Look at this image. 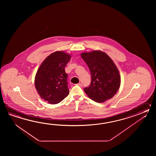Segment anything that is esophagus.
I'll return each instance as SVG.
<instances>
[{
    "instance_id": "1",
    "label": "esophagus",
    "mask_w": 156,
    "mask_h": 156,
    "mask_svg": "<svg viewBox=\"0 0 156 156\" xmlns=\"http://www.w3.org/2000/svg\"><path fill=\"white\" fill-rule=\"evenodd\" d=\"M76 85H78V86H83V84L81 83H77V84H76Z\"/></svg>"
}]
</instances>
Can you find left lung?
<instances>
[{
	"instance_id": "obj_1",
	"label": "left lung",
	"mask_w": 156,
	"mask_h": 156,
	"mask_svg": "<svg viewBox=\"0 0 156 156\" xmlns=\"http://www.w3.org/2000/svg\"><path fill=\"white\" fill-rule=\"evenodd\" d=\"M89 68L91 81L84 89L87 96L97 103H104L116 94L120 85V76L116 65L106 53L93 51L81 53Z\"/></svg>"
}]
</instances>
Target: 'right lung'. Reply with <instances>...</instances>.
Instances as JSON below:
<instances>
[{"label":"right lung","mask_w":156,"mask_h":156,"mask_svg":"<svg viewBox=\"0 0 156 156\" xmlns=\"http://www.w3.org/2000/svg\"><path fill=\"white\" fill-rule=\"evenodd\" d=\"M71 57L63 51H56L47 57L37 70L34 80L37 91L49 104H58L69 94L65 68Z\"/></svg>","instance_id":"add662e5"}]
</instances>
